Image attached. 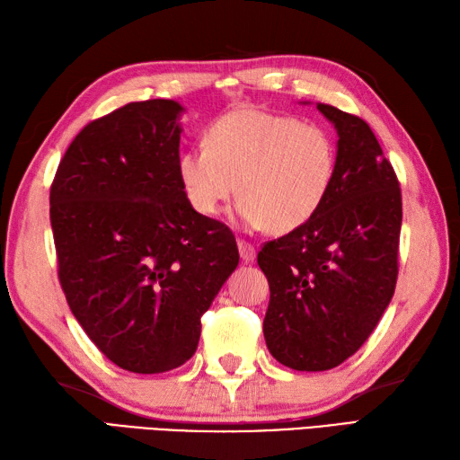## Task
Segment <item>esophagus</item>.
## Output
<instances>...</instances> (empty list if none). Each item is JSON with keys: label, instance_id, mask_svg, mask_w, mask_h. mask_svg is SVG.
Here are the masks:
<instances>
[{"label": "esophagus", "instance_id": "esophagus-1", "mask_svg": "<svg viewBox=\"0 0 460 460\" xmlns=\"http://www.w3.org/2000/svg\"><path fill=\"white\" fill-rule=\"evenodd\" d=\"M237 245H239V255H241V259H243V261H245V262H252V261H255V255H257V252H255V247H252L251 243H247V241H239Z\"/></svg>", "mask_w": 460, "mask_h": 460}]
</instances>
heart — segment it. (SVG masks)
Listing matches in <instances>:
<instances>
[{
	"label": "heart",
	"mask_w": 460,
	"mask_h": 460,
	"mask_svg": "<svg viewBox=\"0 0 460 460\" xmlns=\"http://www.w3.org/2000/svg\"><path fill=\"white\" fill-rule=\"evenodd\" d=\"M178 172L198 213L217 215L239 188L235 213L245 227L287 233L324 203L336 175V144L318 124L243 109L215 120L205 146L180 155Z\"/></svg>",
	"instance_id": "heart-1"
}]
</instances>
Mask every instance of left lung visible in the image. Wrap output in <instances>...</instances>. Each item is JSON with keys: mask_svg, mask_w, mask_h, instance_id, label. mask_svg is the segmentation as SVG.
<instances>
[{"mask_svg": "<svg viewBox=\"0 0 460 460\" xmlns=\"http://www.w3.org/2000/svg\"><path fill=\"white\" fill-rule=\"evenodd\" d=\"M336 175L324 203L257 262L270 300L267 348L282 366L326 371L354 356L392 302L397 282L402 190L369 126L330 104Z\"/></svg>", "mask_w": 460, "mask_h": 460, "instance_id": "8db88e82", "label": "left lung"}]
</instances>
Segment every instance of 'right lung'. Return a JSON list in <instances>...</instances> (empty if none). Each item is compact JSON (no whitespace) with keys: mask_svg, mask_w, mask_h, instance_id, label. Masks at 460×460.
I'll list each match as a JSON object with an SVG mask.
<instances>
[{"mask_svg":"<svg viewBox=\"0 0 460 460\" xmlns=\"http://www.w3.org/2000/svg\"><path fill=\"white\" fill-rule=\"evenodd\" d=\"M175 101L130 102L76 134L51 185L58 280L94 346L134 374L198 349L201 316L239 265L227 225L180 180Z\"/></svg>","mask_w":460,"mask_h":460,"instance_id":"right-lung-1","label":"right lung"}]
</instances>
